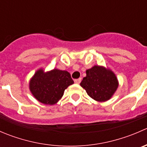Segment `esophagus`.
Segmentation results:
<instances>
[{
  "mask_svg": "<svg viewBox=\"0 0 147 147\" xmlns=\"http://www.w3.org/2000/svg\"><path fill=\"white\" fill-rule=\"evenodd\" d=\"M81 81H82V79H81V78H78V79L75 80V82L76 83V84H80V83L81 82Z\"/></svg>",
  "mask_w": 147,
  "mask_h": 147,
  "instance_id": "obj_1",
  "label": "esophagus"
}]
</instances>
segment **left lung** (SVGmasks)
<instances>
[{
  "mask_svg": "<svg viewBox=\"0 0 147 147\" xmlns=\"http://www.w3.org/2000/svg\"><path fill=\"white\" fill-rule=\"evenodd\" d=\"M87 76L83 78L80 85L87 94L98 102L109 100L118 87L115 74L103 67L94 66L86 71Z\"/></svg>",
  "mask_w": 147,
  "mask_h": 147,
  "instance_id": "8db88e82",
  "label": "left lung"
}]
</instances>
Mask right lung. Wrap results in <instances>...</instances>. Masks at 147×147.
Here are the masks:
<instances>
[{"label": "right lung", "mask_w": 147, "mask_h": 147, "mask_svg": "<svg viewBox=\"0 0 147 147\" xmlns=\"http://www.w3.org/2000/svg\"><path fill=\"white\" fill-rule=\"evenodd\" d=\"M73 83L67 71L54 69L45 73L39 69L30 82V90L41 103L53 105L63 97L65 89Z\"/></svg>", "instance_id": "add662e5"}]
</instances>
